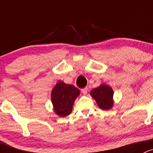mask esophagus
I'll use <instances>...</instances> for the list:
<instances>
[{"label": "esophagus", "instance_id": "1", "mask_svg": "<svg viewBox=\"0 0 153 153\" xmlns=\"http://www.w3.org/2000/svg\"><path fill=\"white\" fill-rule=\"evenodd\" d=\"M81 91H82V93L83 94L86 95V94H88V88H82V89H81Z\"/></svg>", "mask_w": 153, "mask_h": 153}]
</instances>
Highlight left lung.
Returning <instances> with one entry per match:
<instances>
[{"instance_id": "1", "label": "left lung", "mask_w": 153, "mask_h": 153, "mask_svg": "<svg viewBox=\"0 0 153 153\" xmlns=\"http://www.w3.org/2000/svg\"><path fill=\"white\" fill-rule=\"evenodd\" d=\"M91 95L102 110H109L113 106V91L107 85L102 84L98 88L93 89Z\"/></svg>"}]
</instances>
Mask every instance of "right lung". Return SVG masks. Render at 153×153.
Instances as JSON below:
<instances>
[{
  "label": "right lung",
  "instance_id": "add662e5",
  "mask_svg": "<svg viewBox=\"0 0 153 153\" xmlns=\"http://www.w3.org/2000/svg\"><path fill=\"white\" fill-rule=\"evenodd\" d=\"M80 91L73 85L59 81L51 91V102L53 111L58 116L65 117L71 113L74 101Z\"/></svg>",
  "mask_w": 153,
  "mask_h": 153
}]
</instances>
